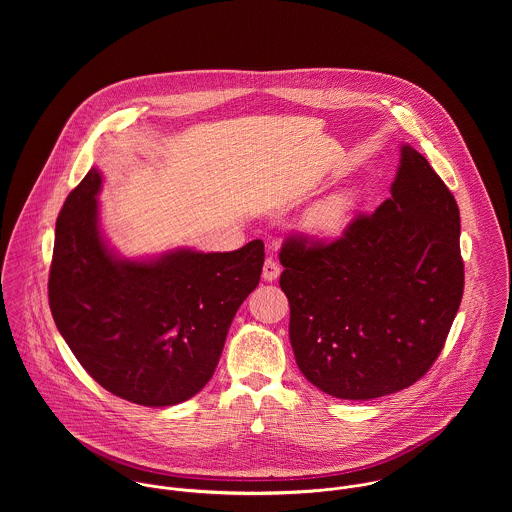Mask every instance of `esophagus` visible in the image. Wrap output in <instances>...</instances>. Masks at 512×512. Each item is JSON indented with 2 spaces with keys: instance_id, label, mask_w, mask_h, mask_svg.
<instances>
[{
  "instance_id": "obj_1",
  "label": "esophagus",
  "mask_w": 512,
  "mask_h": 512,
  "mask_svg": "<svg viewBox=\"0 0 512 512\" xmlns=\"http://www.w3.org/2000/svg\"><path fill=\"white\" fill-rule=\"evenodd\" d=\"M280 272H282V268L278 266V262H274L272 258H268V260L264 262V268H262V278H264L266 282H276V280L280 278Z\"/></svg>"
}]
</instances>
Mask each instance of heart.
Wrapping results in <instances>:
<instances>
[{
	"label": "heart",
	"instance_id": "heart-1",
	"mask_svg": "<svg viewBox=\"0 0 512 512\" xmlns=\"http://www.w3.org/2000/svg\"><path fill=\"white\" fill-rule=\"evenodd\" d=\"M359 207V195L355 191L335 193L317 203L305 215V228L319 238H337L353 222Z\"/></svg>",
	"mask_w": 512,
	"mask_h": 512
}]
</instances>
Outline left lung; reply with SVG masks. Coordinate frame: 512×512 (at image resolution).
I'll return each mask as SVG.
<instances>
[{
    "label": "left lung",
    "instance_id": "8db88e82",
    "mask_svg": "<svg viewBox=\"0 0 512 512\" xmlns=\"http://www.w3.org/2000/svg\"><path fill=\"white\" fill-rule=\"evenodd\" d=\"M459 209L414 147L390 197L339 240L284 242L280 286L303 376L329 396L370 400L412 386L438 359L463 295Z\"/></svg>",
    "mask_w": 512,
    "mask_h": 512
}]
</instances>
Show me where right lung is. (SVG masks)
<instances>
[{
  "label": "right lung",
  "instance_id": "obj_1",
  "mask_svg": "<svg viewBox=\"0 0 512 512\" xmlns=\"http://www.w3.org/2000/svg\"><path fill=\"white\" fill-rule=\"evenodd\" d=\"M100 189L92 167L57 219L53 319L102 388L140 406H175L211 380L230 323L260 282L264 242L122 258L100 228Z\"/></svg>",
  "mask_w": 512,
  "mask_h": 512
}]
</instances>
